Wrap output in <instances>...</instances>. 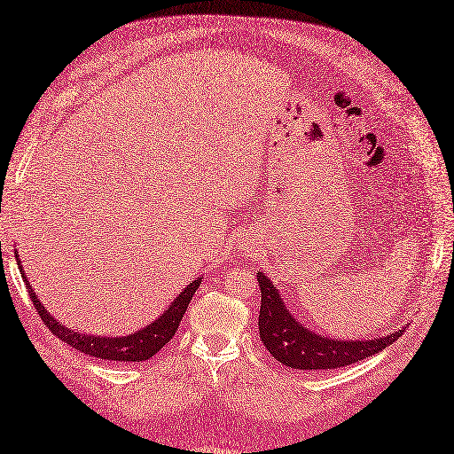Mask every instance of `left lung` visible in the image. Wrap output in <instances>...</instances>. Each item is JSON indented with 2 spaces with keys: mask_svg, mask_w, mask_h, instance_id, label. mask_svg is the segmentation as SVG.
<instances>
[{
  "mask_svg": "<svg viewBox=\"0 0 454 454\" xmlns=\"http://www.w3.org/2000/svg\"><path fill=\"white\" fill-rule=\"evenodd\" d=\"M262 290L260 340L273 357L290 369L328 371L372 357L397 341L405 328L374 340H333L298 323L286 309L283 296L265 273L257 271Z\"/></svg>",
  "mask_w": 454,
  "mask_h": 454,
  "instance_id": "left-lung-1",
  "label": "left lung"
}]
</instances>
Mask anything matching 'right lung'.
<instances>
[{
  "label": "right lung",
  "mask_w": 454,
  "mask_h": 454,
  "mask_svg": "<svg viewBox=\"0 0 454 454\" xmlns=\"http://www.w3.org/2000/svg\"><path fill=\"white\" fill-rule=\"evenodd\" d=\"M15 255H17L20 275L24 278V283H27L28 296L34 303V308L38 309V315L42 317L45 326L51 330V333L59 340H63L65 344H68L72 349H78V351H82L85 355H91V357H97V359H108V361H120V363L146 361V359H151L153 355L160 351L168 344V341L174 338L181 318L189 308V301L192 300L194 292H197V288L202 283V277L192 280V283L187 285V288L183 290L174 301H171L169 308L160 317H158L156 321L137 330V333H133L129 336H116V338L91 336V334H82V333H76V330H70V328L63 326L60 323H57V318H53L47 313L43 303L38 300L34 288L30 286L27 273L22 271L20 257H19L17 250H15Z\"/></svg>",
  "instance_id": "right-lung-1"
}]
</instances>
